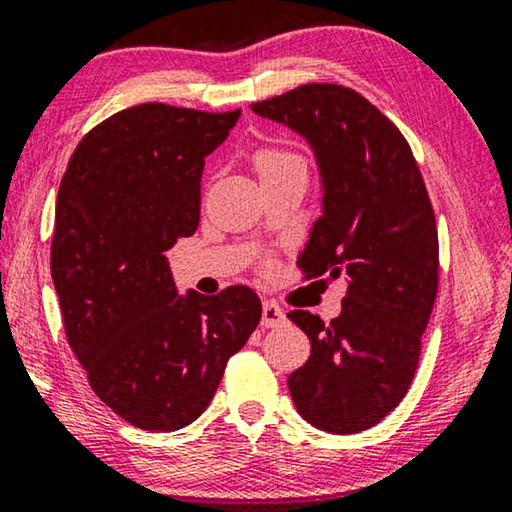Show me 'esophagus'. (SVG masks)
<instances>
[{
    "label": "esophagus",
    "mask_w": 512,
    "mask_h": 512,
    "mask_svg": "<svg viewBox=\"0 0 512 512\" xmlns=\"http://www.w3.org/2000/svg\"><path fill=\"white\" fill-rule=\"evenodd\" d=\"M282 322H285V310H282L278 303L264 301L262 303V326L271 329V326H278Z\"/></svg>",
    "instance_id": "esophagus-1"
}]
</instances>
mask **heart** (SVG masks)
<instances>
[{"mask_svg":"<svg viewBox=\"0 0 512 512\" xmlns=\"http://www.w3.org/2000/svg\"><path fill=\"white\" fill-rule=\"evenodd\" d=\"M294 163H301L299 156L289 154V151H282V149H259L255 154V167H257V174L259 179L266 177V174H273L282 170V167L287 165H294Z\"/></svg>","mask_w":512,"mask_h":512,"instance_id":"1","label":"heart"}]
</instances>
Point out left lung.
<instances>
[{"label": "left lung", "mask_w": 512, "mask_h": 512, "mask_svg": "<svg viewBox=\"0 0 512 512\" xmlns=\"http://www.w3.org/2000/svg\"><path fill=\"white\" fill-rule=\"evenodd\" d=\"M250 110L315 154L322 216L299 266L308 278L347 282L331 324L308 310L287 315L310 338L289 393L319 430L363 432L407 395L437 296L439 241L423 177L398 128L347 87L303 85Z\"/></svg>", "instance_id": "1"}]
</instances>
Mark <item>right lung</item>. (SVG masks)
I'll list each match as a JSON object with an SVG mask.
<instances>
[{
  "instance_id": "obj_1",
  "label": "right lung",
  "mask_w": 512,
  "mask_h": 512,
  "mask_svg": "<svg viewBox=\"0 0 512 512\" xmlns=\"http://www.w3.org/2000/svg\"><path fill=\"white\" fill-rule=\"evenodd\" d=\"M239 117L135 105L82 137L61 179L50 269L68 345L98 398L140 430L193 423L262 317L246 285L179 294L167 262L200 225L204 158Z\"/></svg>"
}]
</instances>
